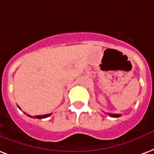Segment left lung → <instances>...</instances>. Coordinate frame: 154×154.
<instances>
[{"label":"left lung","instance_id":"left-lung-1","mask_svg":"<svg viewBox=\"0 0 154 154\" xmlns=\"http://www.w3.org/2000/svg\"><path fill=\"white\" fill-rule=\"evenodd\" d=\"M108 115L111 116L112 117H119V116H121V114H111V113H108Z\"/></svg>","mask_w":154,"mask_h":154}]
</instances>
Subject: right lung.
I'll list each match as a JSON object with an SVG mask.
<instances>
[{"instance_id": "right-lung-1", "label": "right lung", "mask_w": 154, "mask_h": 154, "mask_svg": "<svg viewBox=\"0 0 154 154\" xmlns=\"http://www.w3.org/2000/svg\"><path fill=\"white\" fill-rule=\"evenodd\" d=\"M19 108H20V106H19ZM51 116V114H47V115H43V116H35L34 117L35 118H38V119H42V118H46V117H48V116ZM32 117V116H31Z\"/></svg>"}]
</instances>
